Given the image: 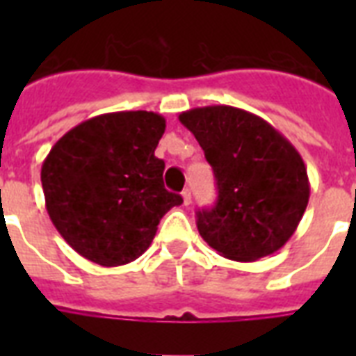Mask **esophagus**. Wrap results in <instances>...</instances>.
<instances>
[{"label": "esophagus", "instance_id": "34e87169", "mask_svg": "<svg viewBox=\"0 0 356 356\" xmlns=\"http://www.w3.org/2000/svg\"><path fill=\"white\" fill-rule=\"evenodd\" d=\"M183 203L184 205H190V203H192V190L190 188L183 190Z\"/></svg>", "mask_w": 356, "mask_h": 356}]
</instances>
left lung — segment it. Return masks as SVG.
I'll list each match as a JSON object with an SVG mask.
<instances>
[{
    "instance_id": "8db88e82",
    "label": "left lung",
    "mask_w": 356,
    "mask_h": 356,
    "mask_svg": "<svg viewBox=\"0 0 356 356\" xmlns=\"http://www.w3.org/2000/svg\"><path fill=\"white\" fill-rule=\"evenodd\" d=\"M214 170L216 207L197 212V231L225 259L253 262L290 240L309 205L299 151L271 123L229 105L179 114Z\"/></svg>"
}]
</instances>
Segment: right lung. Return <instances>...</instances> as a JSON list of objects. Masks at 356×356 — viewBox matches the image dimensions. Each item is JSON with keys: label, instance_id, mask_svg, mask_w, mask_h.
Returning a JSON list of instances; mask_svg holds the SVG:
<instances>
[{"label": "right lung", "instance_id": "add662e5", "mask_svg": "<svg viewBox=\"0 0 356 356\" xmlns=\"http://www.w3.org/2000/svg\"><path fill=\"white\" fill-rule=\"evenodd\" d=\"M161 114H99L57 140L42 164L47 214L81 257L99 266L133 262L149 248L161 218L183 203L164 188L155 149Z\"/></svg>", "mask_w": 356, "mask_h": 356}]
</instances>
